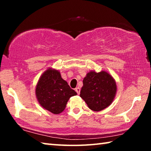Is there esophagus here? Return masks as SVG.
I'll return each mask as SVG.
<instances>
[{"mask_svg": "<svg viewBox=\"0 0 151 151\" xmlns=\"http://www.w3.org/2000/svg\"><path fill=\"white\" fill-rule=\"evenodd\" d=\"M75 91L76 92V93H77V94H80L81 88H79V87H76V88H75Z\"/></svg>", "mask_w": 151, "mask_h": 151, "instance_id": "esophagus-1", "label": "esophagus"}]
</instances>
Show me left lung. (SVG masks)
<instances>
[{
    "instance_id": "obj_1",
    "label": "left lung",
    "mask_w": 151,
    "mask_h": 151,
    "mask_svg": "<svg viewBox=\"0 0 151 151\" xmlns=\"http://www.w3.org/2000/svg\"><path fill=\"white\" fill-rule=\"evenodd\" d=\"M116 81L109 73L88 72L83 79L80 96L94 111H101L113 101L116 93Z\"/></svg>"
}]
</instances>
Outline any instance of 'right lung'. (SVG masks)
<instances>
[{
  "label": "right lung",
  "mask_w": 151,
  "mask_h": 151,
  "mask_svg": "<svg viewBox=\"0 0 151 151\" xmlns=\"http://www.w3.org/2000/svg\"><path fill=\"white\" fill-rule=\"evenodd\" d=\"M35 94L40 106L55 114L61 113L70 97L77 94L61 77L59 71L52 68L40 76Z\"/></svg>",
  "instance_id": "add662e5"
}]
</instances>
